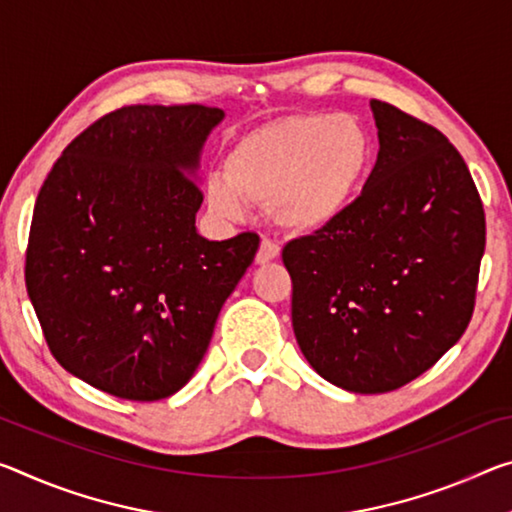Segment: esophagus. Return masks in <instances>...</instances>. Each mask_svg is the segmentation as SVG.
<instances>
[{"mask_svg": "<svg viewBox=\"0 0 512 512\" xmlns=\"http://www.w3.org/2000/svg\"><path fill=\"white\" fill-rule=\"evenodd\" d=\"M278 257H280V246H278V243H273L269 239H262V243H259L255 262L257 264H269V262H273V259H278Z\"/></svg>", "mask_w": 512, "mask_h": 512, "instance_id": "obj_1", "label": "esophagus"}]
</instances>
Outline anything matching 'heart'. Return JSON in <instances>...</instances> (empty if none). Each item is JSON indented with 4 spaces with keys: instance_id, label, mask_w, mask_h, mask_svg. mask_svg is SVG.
Segmentation results:
<instances>
[{
    "instance_id": "1",
    "label": "heart",
    "mask_w": 512,
    "mask_h": 512,
    "mask_svg": "<svg viewBox=\"0 0 512 512\" xmlns=\"http://www.w3.org/2000/svg\"><path fill=\"white\" fill-rule=\"evenodd\" d=\"M376 159V141L351 113H300L253 129L225 157V175L205 186L207 205L239 218L264 205L282 232L310 237L351 212Z\"/></svg>"
}]
</instances>
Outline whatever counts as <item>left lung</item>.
<instances>
[{"mask_svg": "<svg viewBox=\"0 0 512 512\" xmlns=\"http://www.w3.org/2000/svg\"><path fill=\"white\" fill-rule=\"evenodd\" d=\"M378 161L342 221L289 241L291 323L312 369L355 394L415 380L474 312L485 214L465 159L435 127L371 100Z\"/></svg>", "mask_w": 512, "mask_h": 512, "instance_id": "obj_1", "label": "left lung"}]
</instances>
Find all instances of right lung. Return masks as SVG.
Masks as SVG:
<instances>
[{
    "label": "right lung",
    "instance_id": "right-lung-1",
    "mask_svg": "<svg viewBox=\"0 0 512 512\" xmlns=\"http://www.w3.org/2000/svg\"><path fill=\"white\" fill-rule=\"evenodd\" d=\"M225 113L134 104L81 132L36 198L27 291L63 369L118 399L189 383L257 234H198L200 154Z\"/></svg>",
    "mask_w": 512,
    "mask_h": 512
}]
</instances>
